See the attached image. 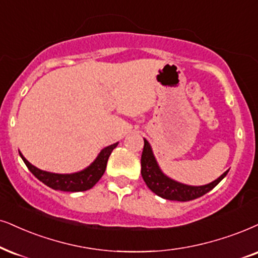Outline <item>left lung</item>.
Listing matches in <instances>:
<instances>
[{"instance_id": "obj_1", "label": "left lung", "mask_w": 258, "mask_h": 258, "mask_svg": "<svg viewBox=\"0 0 258 258\" xmlns=\"http://www.w3.org/2000/svg\"><path fill=\"white\" fill-rule=\"evenodd\" d=\"M140 163H142L143 180L145 181L146 185L158 197L175 201H190L202 197L216 187L229 172V170L225 171L216 181L210 184L200 185V187L178 183L161 171L152 153L151 146L146 139H144V149H143Z\"/></svg>"}]
</instances>
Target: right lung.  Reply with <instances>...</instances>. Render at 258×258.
Returning a JSON list of instances; mask_svg holds the SVG:
<instances>
[{"mask_svg":"<svg viewBox=\"0 0 258 258\" xmlns=\"http://www.w3.org/2000/svg\"><path fill=\"white\" fill-rule=\"evenodd\" d=\"M116 145H118V143L107 146L100 152L97 158L91 163L89 167L80 172H75V174H53V172L40 170V169L32 165L21 155V152L20 156L25 164L27 165L29 171L47 187L61 191H84L93 188L96 184V182L102 177L110 153L116 148Z\"/></svg>","mask_w":258,"mask_h":258,"instance_id":"add662e5","label":"right lung"}]
</instances>
